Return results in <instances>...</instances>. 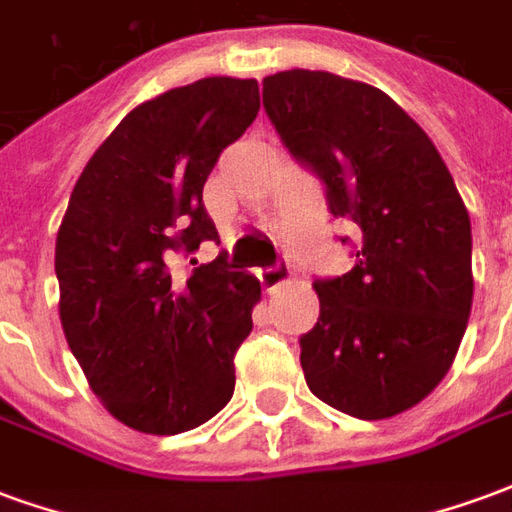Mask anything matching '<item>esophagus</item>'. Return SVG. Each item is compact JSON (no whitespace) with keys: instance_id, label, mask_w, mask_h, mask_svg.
Instances as JSON below:
<instances>
[{"instance_id":"esophagus-1","label":"esophagus","mask_w":512,"mask_h":512,"mask_svg":"<svg viewBox=\"0 0 512 512\" xmlns=\"http://www.w3.org/2000/svg\"><path fill=\"white\" fill-rule=\"evenodd\" d=\"M290 277V271L285 263H274V266H263V268H257V279L263 282V288L266 290H277L282 282H288Z\"/></svg>"}]
</instances>
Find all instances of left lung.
<instances>
[{
	"label": "left lung",
	"mask_w": 512,
	"mask_h": 512,
	"mask_svg": "<svg viewBox=\"0 0 512 512\" xmlns=\"http://www.w3.org/2000/svg\"><path fill=\"white\" fill-rule=\"evenodd\" d=\"M263 109L329 211L362 230L354 268L312 282L307 386L356 419L395 417L439 386L466 332L469 211L428 134L378 87L293 68L263 79Z\"/></svg>",
	"instance_id": "obj_1"
}]
</instances>
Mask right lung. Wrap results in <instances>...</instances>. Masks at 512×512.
I'll return each instance as SVG.
<instances>
[{
  "instance_id": "right-lung-1",
  "label": "right lung",
  "mask_w": 512,
  "mask_h": 512,
  "mask_svg": "<svg viewBox=\"0 0 512 512\" xmlns=\"http://www.w3.org/2000/svg\"><path fill=\"white\" fill-rule=\"evenodd\" d=\"M260 109L255 79L208 76L139 104L87 161L57 233L60 321L112 417L175 436L219 414L260 282L219 255L202 186ZM195 266L171 274L174 257Z\"/></svg>"
}]
</instances>
